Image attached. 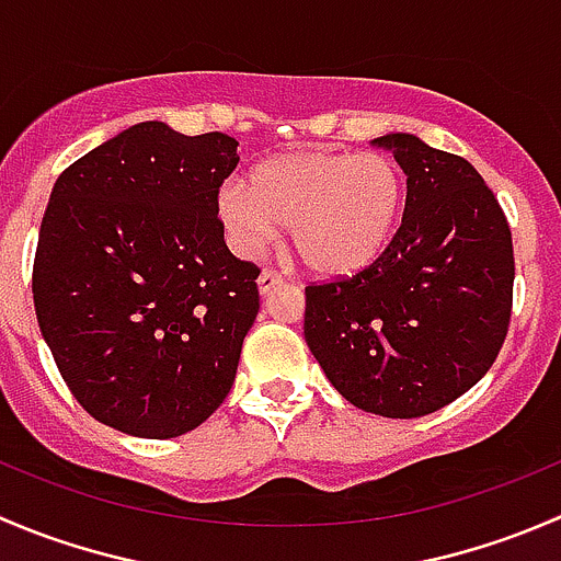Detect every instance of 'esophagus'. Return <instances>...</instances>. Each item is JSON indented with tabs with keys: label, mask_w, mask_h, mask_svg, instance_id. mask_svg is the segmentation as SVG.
<instances>
[{
	"label": "esophagus",
	"mask_w": 561,
	"mask_h": 561,
	"mask_svg": "<svg viewBox=\"0 0 561 561\" xmlns=\"http://www.w3.org/2000/svg\"><path fill=\"white\" fill-rule=\"evenodd\" d=\"M282 282H285V279H282V276L276 274V271L265 268L263 274H260V279H257V287H260V293H263V296H265V293H274L276 287H282Z\"/></svg>",
	"instance_id": "34e87169"
}]
</instances>
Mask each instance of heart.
Returning a JSON list of instances; mask_svg holds the SVG:
<instances>
[{"mask_svg": "<svg viewBox=\"0 0 561 561\" xmlns=\"http://www.w3.org/2000/svg\"><path fill=\"white\" fill-rule=\"evenodd\" d=\"M405 181L391 156L304 150L279 156L243 183H227L219 216L243 252L290 227L293 252L314 274L351 276L373 265L394 238Z\"/></svg>", "mask_w": 561, "mask_h": 561, "instance_id": "obj_1", "label": "heart"}]
</instances>
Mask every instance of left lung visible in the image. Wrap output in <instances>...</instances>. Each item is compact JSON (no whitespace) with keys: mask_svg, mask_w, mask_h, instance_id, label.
I'll return each instance as SVG.
<instances>
[{"mask_svg":"<svg viewBox=\"0 0 561 561\" xmlns=\"http://www.w3.org/2000/svg\"><path fill=\"white\" fill-rule=\"evenodd\" d=\"M408 175L402 225L367 268L307 287L304 336L345 400L389 419L438 411L496 362L513 314V232L480 172L386 134Z\"/></svg>","mask_w":561,"mask_h":561,"instance_id":"8db88e82","label":"left lung"}]
</instances>
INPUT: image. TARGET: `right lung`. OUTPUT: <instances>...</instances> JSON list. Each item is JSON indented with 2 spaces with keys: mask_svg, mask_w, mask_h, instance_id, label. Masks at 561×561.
Returning a JSON list of instances; mask_svg holds the SVG:
<instances>
[{
  "mask_svg": "<svg viewBox=\"0 0 561 561\" xmlns=\"http://www.w3.org/2000/svg\"><path fill=\"white\" fill-rule=\"evenodd\" d=\"M232 136L139 123L57 178L32 265L37 325L70 394L139 438L225 402L260 312V268L225 243Z\"/></svg>",
  "mask_w": 561,
  "mask_h": 561,
  "instance_id": "1",
  "label": "right lung"
}]
</instances>
